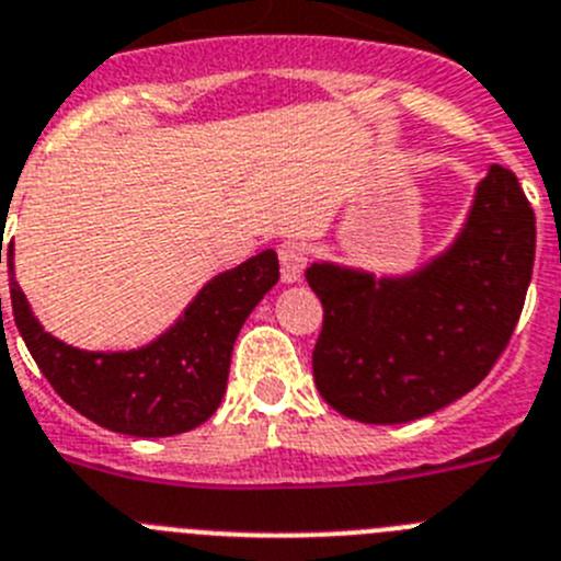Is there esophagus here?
<instances>
[{
	"instance_id": "34e87169",
	"label": "esophagus",
	"mask_w": 561,
	"mask_h": 561,
	"mask_svg": "<svg viewBox=\"0 0 561 561\" xmlns=\"http://www.w3.org/2000/svg\"><path fill=\"white\" fill-rule=\"evenodd\" d=\"M277 255H280V277L284 284H300L302 270L308 264V250L300 241H284L277 247Z\"/></svg>"
}]
</instances>
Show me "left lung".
I'll return each mask as SVG.
<instances>
[{
    "label": "left lung",
    "mask_w": 561,
    "mask_h": 561,
    "mask_svg": "<svg viewBox=\"0 0 561 561\" xmlns=\"http://www.w3.org/2000/svg\"><path fill=\"white\" fill-rule=\"evenodd\" d=\"M534 210L492 163L442 253L403 275L314 261L308 286L325 320L314 383L328 405L369 425L428 417L479 387L506 351L534 270Z\"/></svg>",
    "instance_id": "obj_1"
}]
</instances>
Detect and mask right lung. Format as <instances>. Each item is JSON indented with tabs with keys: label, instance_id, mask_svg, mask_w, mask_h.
I'll return each instance as SVG.
<instances>
[{
	"label": "right lung",
	"instance_id": "obj_1",
	"mask_svg": "<svg viewBox=\"0 0 561 561\" xmlns=\"http://www.w3.org/2000/svg\"><path fill=\"white\" fill-rule=\"evenodd\" d=\"M8 270L13 275V241ZM277 277L275 250L219 272L174 325L136 351H80L55 339L33 314L15 277L10 302L30 356L71 409L116 434L174 436L203 425L219 409L236 336Z\"/></svg>",
	"mask_w": 561,
	"mask_h": 561
}]
</instances>
